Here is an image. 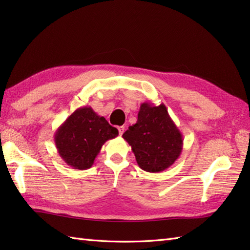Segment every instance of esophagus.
<instances>
[{"label":"esophagus","mask_w":250,"mask_h":250,"mask_svg":"<svg viewBox=\"0 0 250 250\" xmlns=\"http://www.w3.org/2000/svg\"><path fill=\"white\" fill-rule=\"evenodd\" d=\"M118 131H119V134H120V135L124 134V132H125V126H124V125L119 126V128H118Z\"/></svg>","instance_id":"34e87169"}]
</instances>
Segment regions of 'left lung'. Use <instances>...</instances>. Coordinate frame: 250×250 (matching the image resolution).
Returning <instances> with one entry per match:
<instances>
[{
  "label": "left lung",
  "instance_id": "8db88e82",
  "mask_svg": "<svg viewBox=\"0 0 250 250\" xmlns=\"http://www.w3.org/2000/svg\"><path fill=\"white\" fill-rule=\"evenodd\" d=\"M122 137L131 146L139 167L149 173L162 172L171 167L184 145L182 132L163 103H142L136 124L130 125Z\"/></svg>",
  "mask_w": 250,
  "mask_h": 250
}]
</instances>
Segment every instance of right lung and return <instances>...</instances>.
Wrapping results in <instances>:
<instances>
[{
	"mask_svg": "<svg viewBox=\"0 0 250 250\" xmlns=\"http://www.w3.org/2000/svg\"><path fill=\"white\" fill-rule=\"evenodd\" d=\"M118 130L90 106L77 108L57 129L55 144L67 166L75 169L90 168L101 148L118 136Z\"/></svg>",
	"mask_w": 250,
	"mask_h": 250,
	"instance_id": "add662e5",
	"label": "right lung"
}]
</instances>
